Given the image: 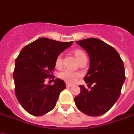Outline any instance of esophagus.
<instances>
[{
  "mask_svg": "<svg viewBox=\"0 0 134 134\" xmlns=\"http://www.w3.org/2000/svg\"><path fill=\"white\" fill-rule=\"evenodd\" d=\"M71 86H72V84H71V83H66V87H71Z\"/></svg>",
  "mask_w": 134,
  "mask_h": 134,
  "instance_id": "34e87169",
  "label": "esophagus"
}]
</instances>
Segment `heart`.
<instances>
[{
	"label": "heart",
	"mask_w": 134,
	"mask_h": 134,
	"mask_svg": "<svg viewBox=\"0 0 134 134\" xmlns=\"http://www.w3.org/2000/svg\"><path fill=\"white\" fill-rule=\"evenodd\" d=\"M75 55L78 60H79L83 56H85L86 54L81 50H77L75 51ZM61 65H62V55H58L55 59V66L59 67ZM58 76L60 79H63L67 83H74L79 76V74L69 69H64L59 73Z\"/></svg>",
	"instance_id": "b5f03b06"
}]
</instances>
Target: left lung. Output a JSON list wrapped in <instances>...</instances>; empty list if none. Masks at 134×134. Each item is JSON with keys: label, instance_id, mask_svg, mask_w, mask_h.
Listing matches in <instances>:
<instances>
[{"label": "left lung", "instance_id": "left-lung-1", "mask_svg": "<svg viewBox=\"0 0 134 134\" xmlns=\"http://www.w3.org/2000/svg\"><path fill=\"white\" fill-rule=\"evenodd\" d=\"M76 43L88 53L90 67L84 77L91 90L80 85L74 100L79 110L90 116L103 115L114 106L125 81L124 63L116 50L101 40L90 38Z\"/></svg>", "mask_w": 134, "mask_h": 134}]
</instances>
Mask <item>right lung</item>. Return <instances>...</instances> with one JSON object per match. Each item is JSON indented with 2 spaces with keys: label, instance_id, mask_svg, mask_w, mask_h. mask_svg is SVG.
I'll use <instances>...</instances> for the list:
<instances>
[{
  "label": "right lung",
  "instance_id": "right-lung-1",
  "mask_svg": "<svg viewBox=\"0 0 134 134\" xmlns=\"http://www.w3.org/2000/svg\"><path fill=\"white\" fill-rule=\"evenodd\" d=\"M73 43L40 38L24 47L15 59V96L22 107L31 115L41 116L55 106L66 83L57 78L53 85H46L45 79L52 76L57 56Z\"/></svg>",
  "mask_w": 134,
  "mask_h": 134
}]
</instances>
